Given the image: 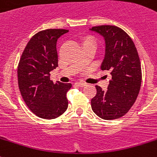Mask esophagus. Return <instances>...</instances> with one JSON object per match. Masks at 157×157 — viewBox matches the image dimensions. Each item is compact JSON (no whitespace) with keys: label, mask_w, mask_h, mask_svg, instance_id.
I'll use <instances>...</instances> for the list:
<instances>
[{"label":"esophagus","mask_w":157,"mask_h":157,"mask_svg":"<svg viewBox=\"0 0 157 157\" xmlns=\"http://www.w3.org/2000/svg\"><path fill=\"white\" fill-rule=\"evenodd\" d=\"M76 85L79 87H85L86 86V84L85 83H83V82H76Z\"/></svg>","instance_id":"obj_1"}]
</instances>
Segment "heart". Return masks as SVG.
Listing matches in <instances>:
<instances>
[{
	"label": "heart",
	"instance_id": "obj_1",
	"mask_svg": "<svg viewBox=\"0 0 157 157\" xmlns=\"http://www.w3.org/2000/svg\"><path fill=\"white\" fill-rule=\"evenodd\" d=\"M85 42H93V43H95V42L93 41V40H87Z\"/></svg>",
	"mask_w": 157,
	"mask_h": 157
}]
</instances>
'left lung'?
I'll return each instance as SVG.
<instances>
[{
  "mask_svg": "<svg viewBox=\"0 0 157 157\" xmlns=\"http://www.w3.org/2000/svg\"><path fill=\"white\" fill-rule=\"evenodd\" d=\"M89 30L104 37L105 56L101 68L112 76L106 91L96 86L92 109L104 120L117 119L128 112L139 94L142 74L137 50L131 37L121 28L100 25Z\"/></svg>",
  "mask_w": 157,
  "mask_h": 157,
  "instance_id": "obj_1",
  "label": "left lung"
}]
</instances>
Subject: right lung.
I'll use <instances>...</instances> for the list:
<instances>
[{
  "label": "right lung",
  "instance_id": "add662e5",
  "mask_svg": "<svg viewBox=\"0 0 157 157\" xmlns=\"http://www.w3.org/2000/svg\"><path fill=\"white\" fill-rule=\"evenodd\" d=\"M68 32L46 29L35 34L28 42L18 64L21 94L29 109L43 119H55L68 108L66 93L72 84H54L49 74L58 66L56 41Z\"/></svg>",
  "mask_w": 157,
  "mask_h": 157
}]
</instances>
